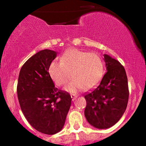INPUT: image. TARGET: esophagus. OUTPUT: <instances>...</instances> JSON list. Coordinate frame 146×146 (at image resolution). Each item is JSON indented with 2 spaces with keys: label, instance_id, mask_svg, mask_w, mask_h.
Wrapping results in <instances>:
<instances>
[{
  "label": "esophagus",
  "instance_id": "esophagus-1",
  "mask_svg": "<svg viewBox=\"0 0 146 146\" xmlns=\"http://www.w3.org/2000/svg\"><path fill=\"white\" fill-rule=\"evenodd\" d=\"M71 99H72V101H74L75 99L78 98V96H77V95H74V94H71Z\"/></svg>",
  "mask_w": 146,
  "mask_h": 146
}]
</instances>
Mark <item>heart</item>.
<instances>
[{"mask_svg":"<svg viewBox=\"0 0 146 146\" xmlns=\"http://www.w3.org/2000/svg\"><path fill=\"white\" fill-rule=\"evenodd\" d=\"M48 72L58 86L68 81L71 73L73 79L64 86V90L76 93L96 86L103 78L104 68L102 59L96 53L71 48L62 55L60 62L53 61L49 64Z\"/></svg>","mask_w":146,"mask_h":146,"instance_id":"heart-1","label":"heart"}]
</instances>
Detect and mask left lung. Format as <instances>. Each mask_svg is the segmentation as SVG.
Returning <instances> with one entry per match:
<instances>
[{
  "label": "left lung",
  "instance_id": "left-lung-1",
  "mask_svg": "<svg viewBox=\"0 0 146 146\" xmlns=\"http://www.w3.org/2000/svg\"><path fill=\"white\" fill-rule=\"evenodd\" d=\"M107 72L100 85L85 95L87 121L99 129L110 128L124 113L128 102V79L123 66L117 60L104 55Z\"/></svg>",
  "mask_w": 146,
  "mask_h": 146
}]
</instances>
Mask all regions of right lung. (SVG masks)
<instances>
[{"label":"right lung","mask_w":146,"mask_h":146,"mask_svg":"<svg viewBox=\"0 0 146 146\" xmlns=\"http://www.w3.org/2000/svg\"><path fill=\"white\" fill-rule=\"evenodd\" d=\"M56 57L57 52L50 49L36 53L22 66L18 80L23 115L33 128L46 135L63 128L71 104L70 95L56 88L48 75V65Z\"/></svg>","instance_id":"right-lung-1"}]
</instances>
